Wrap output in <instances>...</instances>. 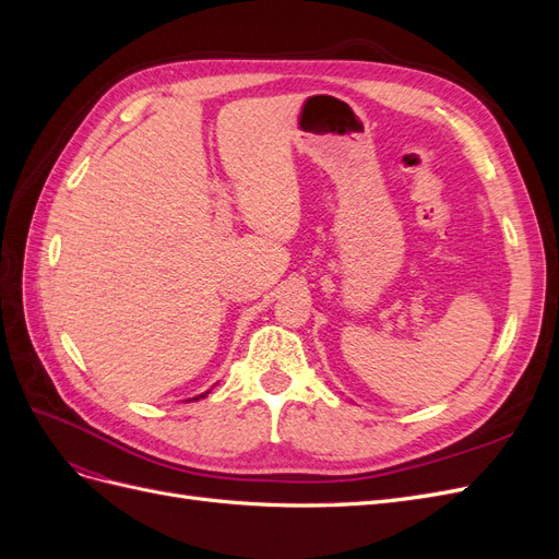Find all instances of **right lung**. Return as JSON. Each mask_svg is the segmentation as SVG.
I'll return each mask as SVG.
<instances>
[{
	"mask_svg": "<svg viewBox=\"0 0 559 559\" xmlns=\"http://www.w3.org/2000/svg\"><path fill=\"white\" fill-rule=\"evenodd\" d=\"M207 394H210V392H207ZM207 394H200V396H195V399H189V401H198V399H205Z\"/></svg>",
	"mask_w": 559,
	"mask_h": 559,
	"instance_id": "add662e5",
	"label": "right lung"
}]
</instances>
